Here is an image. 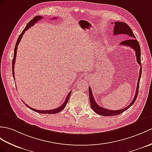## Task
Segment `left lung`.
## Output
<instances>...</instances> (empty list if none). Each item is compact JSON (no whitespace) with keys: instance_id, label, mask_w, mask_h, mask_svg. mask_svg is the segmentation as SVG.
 <instances>
[{"instance_id":"8db88e82","label":"left lung","mask_w":152,"mask_h":152,"mask_svg":"<svg viewBox=\"0 0 152 152\" xmlns=\"http://www.w3.org/2000/svg\"><path fill=\"white\" fill-rule=\"evenodd\" d=\"M115 26H114V30H113V34L115 36L118 34H124V35H128V36L132 39H130L126 40L124 41H122L120 45H124L127 46V47H129L132 48H133L134 50L135 51V54H136V58H137V61L138 62L140 66V69L139 71V80H138V83H137V86L136 89V93L135 96L133 98V100L132 102L130 103L128 106H127L124 109H121V110H109L107 109H105L104 107H102L99 106L97 104L96 101L94 100V98L93 96L92 91H91V87H89V100L91 103V107L93 109V110L96 113L102 116H115V115H118L119 114L122 113L126 111L127 109H128L132 105L135 103V102L137 99V97L138 96V92H139V82H140V79L141 77V74H142V65H141L140 63V48L139 42L137 40L135 39V35L133 34V31L132 30L130 27L125 23L122 22H119V21H116L115 22Z\"/></svg>"}]
</instances>
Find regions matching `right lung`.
Segmentation results:
<instances>
[{"mask_svg": "<svg viewBox=\"0 0 152 152\" xmlns=\"http://www.w3.org/2000/svg\"><path fill=\"white\" fill-rule=\"evenodd\" d=\"M41 19H43V17H41L40 15L39 16H36L34 17L33 19H31L29 23H28V24L26 25V26L25 27V28L23 30V31H22V33L20 34V36H19V38L17 39V41L16 42V45H15V49H14V54H13V59L12 60V72H13V78L15 79V74H14V65H15V59H16V54H17V47H18V45L19 44L21 38L23 37V36L24 35V32L28 29V28H30L31 26H32L33 25H34L35 23H36L38 20H41ZM54 19H57V18H54ZM71 92L72 91H70V93L68 94L67 96H66V99L65 100V102H63V104L61 105V106H59L58 108H56L54 109H51V110H37V109H35L34 108H31L30 106H28L27 104H25L28 107H29L31 110L34 111H36L37 113H43V114H56V113H58L60 112L61 111H62L63 109H64L66 106V104H67V102L69 100V98L70 94H71Z\"/></svg>", "mask_w": 152, "mask_h": 152, "instance_id": "add662e5", "label": "right lung"}]
</instances>
